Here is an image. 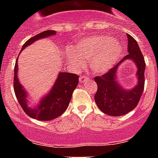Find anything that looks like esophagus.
<instances>
[{
    "label": "esophagus",
    "mask_w": 158,
    "mask_h": 158,
    "mask_svg": "<svg viewBox=\"0 0 158 158\" xmlns=\"http://www.w3.org/2000/svg\"><path fill=\"white\" fill-rule=\"evenodd\" d=\"M79 80H80L81 83H84V82L89 81H90V78L88 77H86V76H81L80 78H79Z\"/></svg>",
    "instance_id": "1"
}]
</instances>
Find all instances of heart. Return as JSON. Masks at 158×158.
Returning a JSON list of instances; mask_svg holds the SVG:
<instances>
[{"mask_svg":"<svg viewBox=\"0 0 158 158\" xmlns=\"http://www.w3.org/2000/svg\"><path fill=\"white\" fill-rule=\"evenodd\" d=\"M122 52V46L112 38L96 35L81 40L75 49H68L66 57L73 69H81L85 65V61H89L92 70L104 73L118 62Z\"/></svg>","mask_w":158,"mask_h":158,"instance_id":"b5f03b06","label":"heart"}]
</instances>
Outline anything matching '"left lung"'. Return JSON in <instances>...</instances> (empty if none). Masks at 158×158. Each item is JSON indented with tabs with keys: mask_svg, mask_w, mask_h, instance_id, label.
<instances>
[{
	"mask_svg": "<svg viewBox=\"0 0 158 158\" xmlns=\"http://www.w3.org/2000/svg\"><path fill=\"white\" fill-rule=\"evenodd\" d=\"M127 55L108 72L94 78L98 87L94 97L96 104L100 111L111 116L126 115L135 109L144 90L146 69L144 58L137 41L129 34H127ZM126 60L133 61L137 69L135 74L137 84L132 89L123 87L117 77L118 66Z\"/></svg>",
	"mask_w": 158,
	"mask_h": 158,
	"instance_id": "left-lung-1",
	"label": "left lung"
}]
</instances>
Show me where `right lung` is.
<instances>
[{"instance_id":"add662e5","label":"right lung","mask_w":158,"mask_h":158,"mask_svg":"<svg viewBox=\"0 0 158 158\" xmlns=\"http://www.w3.org/2000/svg\"><path fill=\"white\" fill-rule=\"evenodd\" d=\"M55 34V31L47 30L36 35L23 44L19 54L23 49L31 45L37 40L51 37ZM78 78L77 75L74 73L59 72L51 90L40 99L37 104L34 107H31L29 106L31 99L28 97V93L22 85L18 77L17 58L14 69V91L18 102L28 116L40 121L52 120L60 116L67 109L73 93L77 86Z\"/></svg>"}]
</instances>
